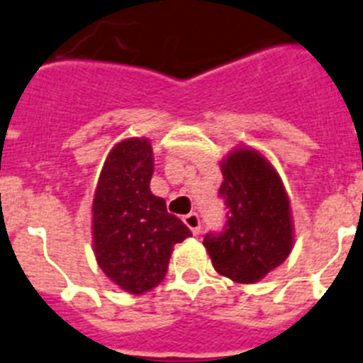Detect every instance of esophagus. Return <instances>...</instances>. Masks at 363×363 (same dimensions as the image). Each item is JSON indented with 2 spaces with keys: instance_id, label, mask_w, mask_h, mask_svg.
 <instances>
[{
  "instance_id": "obj_1",
  "label": "esophagus",
  "mask_w": 363,
  "mask_h": 363,
  "mask_svg": "<svg viewBox=\"0 0 363 363\" xmlns=\"http://www.w3.org/2000/svg\"><path fill=\"white\" fill-rule=\"evenodd\" d=\"M182 219H184V223H186V227L190 228L194 236H197L201 233V219L196 212H190V214H186Z\"/></svg>"
}]
</instances>
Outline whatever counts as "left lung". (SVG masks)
<instances>
[{
	"label": "left lung",
	"instance_id": "1",
	"mask_svg": "<svg viewBox=\"0 0 363 363\" xmlns=\"http://www.w3.org/2000/svg\"><path fill=\"white\" fill-rule=\"evenodd\" d=\"M219 197L227 223L208 233L203 245L219 275L240 284H252L279 267L294 245L290 199L279 173L266 157L240 147L221 162Z\"/></svg>",
	"mask_w": 363,
	"mask_h": 363
}]
</instances>
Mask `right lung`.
Listing matches in <instances>:
<instances>
[{
	"instance_id": "right-lung-1",
	"label": "right lung",
	"mask_w": 363,
	"mask_h": 363,
	"mask_svg": "<svg viewBox=\"0 0 363 363\" xmlns=\"http://www.w3.org/2000/svg\"><path fill=\"white\" fill-rule=\"evenodd\" d=\"M149 140L127 138L112 149L92 203L94 252L99 267L121 290L140 295L166 277L173 245L191 236L149 190L153 177Z\"/></svg>"
}]
</instances>
